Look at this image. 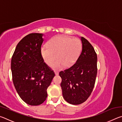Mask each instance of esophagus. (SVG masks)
Masks as SVG:
<instances>
[{
    "label": "esophagus",
    "instance_id": "1",
    "mask_svg": "<svg viewBox=\"0 0 122 122\" xmlns=\"http://www.w3.org/2000/svg\"><path fill=\"white\" fill-rule=\"evenodd\" d=\"M54 73H55V75H59V71H54Z\"/></svg>",
    "mask_w": 122,
    "mask_h": 122
}]
</instances>
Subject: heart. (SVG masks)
Wrapping results in <instances>:
<instances>
[{
  "instance_id": "obj_1",
  "label": "heart",
  "mask_w": 122,
  "mask_h": 122,
  "mask_svg": "<svg viewBox=\"0 0 122 122\" xmlns=\"http://www.w3.org/2000/svg\"><path fill=\"white\" fill-rule=\"evenodd\" d=\"M81 49V44L77 38H71L66 36H57L47 42V47L41 48L40 53L44 61L48 66L53 64L55 68L62 66L69 67L76 61Z\"/></svg>"
}]
</instances>
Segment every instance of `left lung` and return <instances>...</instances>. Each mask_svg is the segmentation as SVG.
I'll use <instances>...</instances> for the list:
<instances>
[{
    "label": "left lung",
    "mask_w": 122,
    "mask_h": 122,
    "mask_svg": "<svg viewBox=\"0 0 122 122\" xmlns=\"http://www.w3.org/2000/svg\"><path fill=\"white\" fill-rule=\"evenodd\" d=\"M82 50L74 65L59 75L63 97L68 103L78 105L87 100L94 87L97 72V54L90 42L80 37Z\"/></svg>",
    "instance_id": "left-lung-1"
}]
</instances>
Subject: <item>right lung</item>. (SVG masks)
I'll use <instances>...</instances> for the list:
<instances>
[{"mask_svg": "<svg viewBox=\"0 0 122 122\" xmlns=\"http://www.w3.org/2000/svg\"><path fill=\"white\" fill-rule=\"evenodd\" d=\"M44 34L30 33L16 46L11 60L12 79L18 95L27 104L38 106L47 97L54 72L41 55Z\"/></svg>", "mask_w": 122, "mask_h": 122, "instance_id": "1", "label": "right lung"}]
</instances>
